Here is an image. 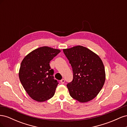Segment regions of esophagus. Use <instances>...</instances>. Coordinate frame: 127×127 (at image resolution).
Segmentation results:
<instances>
[{"label": "esophagus", "mask_w": 127, "mask_h": 127, "mask_svg": "<svg viewBox=\"0 0 127 127\" xmlns=\"http://www.w3.org/2000/svg\"><path fill=\"white\" fill-rule=\"evenodd\" d=\"M60 82H61V84H64V82H65V80H64V79H61V80H60Z\"/></svg>", "instance_id": "1"}]
</instances>
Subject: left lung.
Instances as JSON below:
<instances>
[{"mask_svg": "<svg viewBox=\"0 0 127 127\" xmlns=\"http://www.w3.org/2000/svg\"><path fill=\"white\" fill-rule=\"evenodd\" d=\"M63 51L69 61L73 79L67 85L71 97L80 102L95 98L105 80V68L100 58L83 46L77 45Z\"/></svg>", "mask_w": 127, "mask_h": 127, "instance_id": "left-lung-1", "label": "left lung"}]
</instances>
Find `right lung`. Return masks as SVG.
<instances>
[{
	"mask_svg": "<svg viewBox=\"0 0 127 127\" xmlns=\"http://www.w3.org/2000/svg\"><path fill=\"white\" fill-rule=\"evenodd\" d=\"M60 50L43 47L34 50L22 60L19 71L22 85L30 96L37 102H44L55 95L58 84L50 61Z\"/></svg>",
	"mask_w": 127,
	"mask_h": 127,
	"instance_id": "1",
	"label": "right lung"
}]
</instances>
